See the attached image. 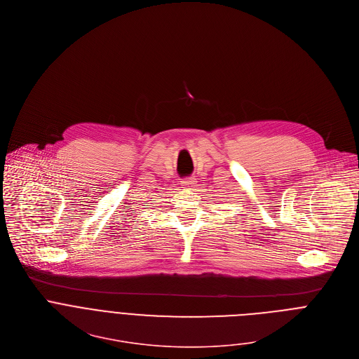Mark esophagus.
Segmentation results:
<instances>
[{"instance_id": "34e87169", "label": "esophagus", "mask_w": 359, "mask_h": 359, "mask_svg": "<svg viewBox=\"0 0 359 359\" xmlns=\"http://www.w3.org/2000/svg\"><path fill=\"white\" fill-rule=\"evenodd\" d=\"M180 184H182L184 189H191L193 186H196V179H194V177H186V179L182 180Z\"/></svg>"}]
</instances>
